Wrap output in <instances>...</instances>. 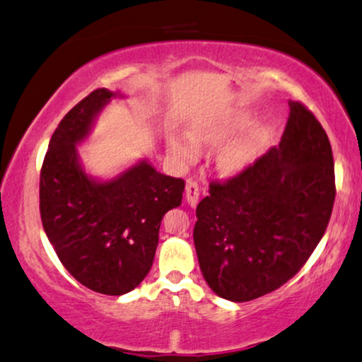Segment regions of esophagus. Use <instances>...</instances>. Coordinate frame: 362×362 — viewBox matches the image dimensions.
Listing matches in <instances>:
<instances>
[{
    "mask_svg": "<svg viewBox=\"0 0 362 362\" xmlns=\"http://www.w3.org/2000/svg\"><path fill=\"white\" fill-rule=\"evenodd\" d=\"M199 185L194 180L186 181V200L191 207H196L199 202Z\"/></svg>",
    "mask_w": 362,
    "mask_h": 362,
    "instance_id": "obj_1",
    "label": "esophagus"
}]
</instances>
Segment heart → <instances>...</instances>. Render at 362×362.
Wrapping results in <instances>:
<instances>
[{"mask_svg":"<svg viewBox=\"0 0 362 362\" xmlns=\"http://www.w3.org/2000/svg\"><path fill=\"white\" fill-rule=\"evenodd\" d=\"M252 121V115L244 110L216 111L194 121L189 126V136L170 134L166 137V148L180 165H191L199 160L200 147L214 150L225 145L216 153V170L226 177L239 176L264 157L274 139L269 126H254L247 132Z\"/></svg>","mask_w":362,"mask_h":362,"instance_id":"heart-1","label":"heart"}]
</instances>
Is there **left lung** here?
Here are the masks:
<instances>
[{
  "mask_svg": "<svg viewBox=\"0 0 362 362\" xmlns=\"http://www.w3.org/2000/svg\"><path fill=\"white\" fill-rule=\"evenodd\" d=\"M278 147L246 173L212 182L194 226L200 272L216 296L246 303L293 278L314 252L335 200L324 127L299 102Z\"/></svg>",
  "mask_w": 362,
  "mask_h": 362,
  "instance_id": "left-lung-1",
  "label": "left lung"
}]
</instances>
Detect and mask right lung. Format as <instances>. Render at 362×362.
<instances>
[{
	"instance_id": "add662e5",
	"label": "right lung",
	"mask_w": 362,
	"mask_h": 362,
	"mask_svg": "<svg viewBox=\"0 0 362 362\" xmlns=\"http://www.w3.org/2000/svg\"><path fill=\"white\" fill-rule=\"evenodd\" d=\"M119 92L98 88L61 119L40 173V215L61 264L88 290L121 296L150 272L163 215L180 207L185 181L147 158L113 177L87 173L77 147Z\"/></svg>"
}]
</instances>
